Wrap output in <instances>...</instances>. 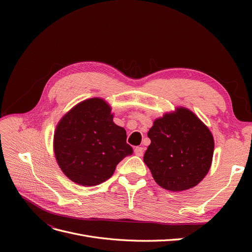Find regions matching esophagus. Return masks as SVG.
Instances as JSON below:
<instances>
[{
	"instance_id": "obj_1",
	"label": "esophagus",
	"mask_w": 252,
	"mask_h": 252,
	"mask_svg": "<svg viewBox=\"0 0 252 252\" xmlns=\"http://www.w3.org/2000/svg\"><path fill=\"white\" fill-rule=\"evenodd\" d=\"M134 151H135V155L142 156V155H143V152H144V148H142V147H136Z\"/></svg>"
}]
</instances>
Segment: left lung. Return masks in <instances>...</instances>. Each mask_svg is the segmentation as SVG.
I'll return each mask as SVG.
<instances>
[{"instance_id": "obj_1", "label": "left lung", "mask_w": 252, "mask_h": 252, "mask_svg": "<svg viewBox=\"0 0 252 252\" xmlns=\"http://www.w3.org/2000/svg\"><path fill=\"white\" fill-rule=\"evenodd\" d=\"M126 130L113 123L110 106L93 97L61 119L53 150L64 174L82 186H94L112 177L117 165L132 155Z\"/></svg>"}]
</instances>
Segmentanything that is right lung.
Here are the masks:
<instances>
[{"mask_svg":"<svg viewBox=\"0 0 252 252\" xmlns=\"http://www.w3.org/2000/svg\"><path fill=\"white\" fill-rule=\"evenodd\" d=\"M151 143L144 155L158 184L171 191L196 186L208 173L215 149L213 136L187 108L165 113L148 131Z\"/></svg>","mask_w":252,"mask_h":252,"instance_id":"add662e5","label":"right lung"}]
</instances>
